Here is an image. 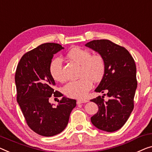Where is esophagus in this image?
Masks as SVG:
<instances>
[{"mask_svg":"<svg viewBox=\"0 0 152 152\" xmlns=\"http://www.w3.org/2000/svg\"><path fill=\"white\" fill-rule=\"evenodd\" d=\"M89 100L88 99H79L77 100V104H83V103H86L88 102Z\"/></svg>","mask_w":152,"mask_h":152,"instance_id":"obj_1","label":"esophagus"}]
</instances>
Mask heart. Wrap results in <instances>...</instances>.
Here are the masks:
<instances>
[{"label":"heart","mask_w":152,"mask_h":152,"mask_svg":"<svg viewBox=\"0 0 152 152\" xmlns=\"http://www.w3.org/2000/svg\"><path fill=\"white\" fill-rule=\"evenodd\" d=\"M67 58L80 65V78L72 80L63 86V92L69 98H81L87 96L92 87V80L99 82L104 76L106 63L99 54L92 55L87 50L74 48L67 54ZM51 76L55 81L63 82L64 74L62 69V60L56 58L52 61L49 67Z\"/></svg>","instance_id":"obj_1"}]
</instances>
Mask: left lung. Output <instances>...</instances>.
<instances>
[{
    "instance_id": "8db88e82",
    "label": "left lung",
    "mask_w": 152,
    "mask_h": 152,
    "mask_svg": "<svg viewBox=\"0 0 152 152\" xmlns=\"http://www.w3.org/2000/svg\"><path fill=\"white\" fill-rule=\"evenodd\" d=\"M85 46L104 58V76L95 91L106 92L109 98L106 102L104 96L91 100L98 106V111L91 117V121L99 130L115 132L126 124L134 108L137 87L134 60L125 48L108 39L93 40Z\"/></svg>"
}]
</instances>
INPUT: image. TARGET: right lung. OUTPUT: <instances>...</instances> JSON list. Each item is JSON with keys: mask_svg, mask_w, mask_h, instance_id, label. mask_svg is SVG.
I'll list each match as a JSON object with an SVG mask.
<instances>
[{"mask_svg": "<svg viewBox=\"0 0 152 152\" xmlns=\"http://www.w3.org/2000/svg\"><path fill=\"white\" fill-rule=\"evenodd\" d=\"M64 49L61 45L46 43L24 54L18 63L15 75L17 102L28 126L37 134L53 137L64 130L70 113L76 106V99L63 96L54 107L49 102L54 94V80L49 71L54 54Z\"/></svg>", "mask_w": 152, "mask_h": 152, "instance_id": "1", "label": "right lung"}]
</instances>
